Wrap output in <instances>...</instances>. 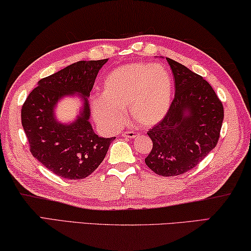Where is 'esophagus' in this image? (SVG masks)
<instances>
[{"instance_id": "1", "label": "esophagus", "mask_w": 251, "mask_h": 251, "mask_svg": "<svg viewBox=\"0 0 251 251\" xmlns=\"http://www.w3.org/2000/svg\"><path fill=\"white\" fill-rule=\"evenodd\" d=\"M136 132L135 130H125L124 133H123V136L126 137V138H134L136 136Z\"/></svg>"}]
</instances>
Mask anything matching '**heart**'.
Instances as JSON below:
<instances>
[{
  "mask_svg": "<svg viewBox=\"0 0 251 251\" xmlns=\"http://www.w3.org/2000/svg\"><path fill=\"white\" fill-rule=\"evenodd\" d=\"M102 97L93 101L96 122L116 129L124 121V108L137 124L153 126L166 116L173 96V80L163 66L129 63L106 75Z\"/></svg>",
  "mask_w": 251,
  "mask_h": 251,
  "instance_id": "b5f03b06",
  "label": "heart"
}]
</instances>
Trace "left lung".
Segmentation results:
<instances>
[{
	"mask_svg": "<svg viewBox=\"0 0 251 251\" xmlns=\"http://www.w3.org/2000/svg\"><path fill=\"white\" fill-rule=\"evenodd\" d=\"M166 60L176 80V96L166 116L147 133L153 147L145 163L158 176H176L196 168L216 147L224 106L200 75Z\"/></svg>",
	"mask_w": 251,
	"mask_h": 251,
	"instance_id": "left-lung-1",
	"label": "left lung"
}]
</instances>
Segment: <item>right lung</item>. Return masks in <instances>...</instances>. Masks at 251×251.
I'll return each mask as SVG.
<instances>
[{
    "label": "right lung",
    "mask_w": 251,
    "mask_h": 251,
    "mask_svg": "<svg viewBox=\"0 0 251 251\" xmlns=\"http://www.w3.org/2000/svg\"><path fill=\"white\" fill-rule=\"evenodd\" d=\"M107 60L78 61L42 78L22 106V126L31 153L48 170L68 180L90 176L104 161L115 140L98 136L89 122L88 97ZM75 93L83 97L81 114L69 125L58 122L54 115L56 102Z\"/></svg>",
    "instance_id": "1"
}]
</instances>
